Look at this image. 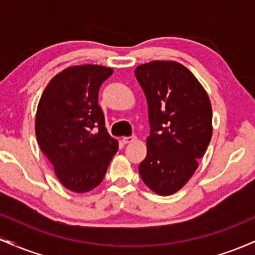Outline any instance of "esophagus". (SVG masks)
I'll return each mask as SVG.
<instances>
[{"label": "esophagus", "instance_id": "esophagus-1", "mask_svg": "<svg viewBox=\"0 0 255 255\" xmlns=\"http://www.w3.org/2000/svg\"><path fill=\"white\" fill-rule=\"evenodd\" d=\"M136 140V136H125L124 139H122V141H124V144H130V142L135 141Z\"/></svg>", "mask_w": 255, "mask_h": 255}]
</instances>
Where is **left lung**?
<instances>
[{
	"label": "left lung",
	"instance_id": "obj_1",
	"mask_svg": "<svg viewBox=\"0 0 255 255\" xmlns=\"http://www.w3.org/2000/svg\"><path fill=\"white\" fill-rule=\"evenodd\" d=\"M135 77L151 127L139 174L151 191L171 195L188 182L211 141V102L193 73L175 61L140 64Z\"/></svg>",
	"mask_w": 255,
	"mask_h": 255
}]
</instances>
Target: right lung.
<instances>
[{"label":"right lung","mask_w":255,"mask_h":255,"mask_svg":"<svg viewBox=\"0 0 255 255\" xmlns=\"http://www.w3.org/2000/svg\"><path fill=\"white\" fill-rule=\"evenodd\" d=\"M113 72L98 64L68 67L51 79L38 103V145L72 192L96 188L119 150L98 104L99 89Z\"/></svg>","instance_id":"right-lung-1"}]
</instances>
